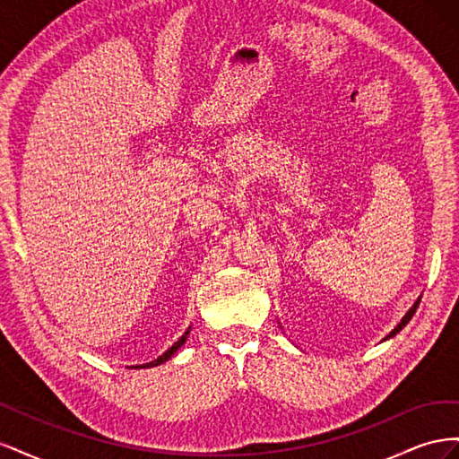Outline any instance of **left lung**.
<instances>
[{
	"instance_id": "obj_1",
	"label": "left lung",
	"mask_w": 459,
	"mask_h": 459,
	"mask_svg": "<svg viewBox=\"0 0 459 459\" xmlns=\"http://www.w3.org/2000/svg\"><path fill=\"white\" fill-rule=\"evenodd\" d=\"M418 307H420V300H418V302H415V304H413V307H411V308H410V312H408V314H406V316H404V317H402V322H400V324H398V325H396V327H394V329H393V331H391V335H386V339H391V337H393V335H396V333H398V331H400V329H402V327H404V325H406V324H408V322H410V319H411V316H413V314H415V310H418Z\"/></svg>"
}]
</instances>
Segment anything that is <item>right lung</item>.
Listing matches in <instances>:
<instances>
[{
    "instance_id": "1",
    "label": "right lung",
    "mask_w": 459,
    "mask_h": 459,
    "mask_svg": "<svg viewBox=\"0 0 459 459\" xmlns=\"http://www.w3.org/2000/svg\"><path fill=\"white\" fill-rule=\"evenodd\" d=\"M187 335H189V331H186L184 335H182V339H179L178 342H174L169 351H166L162 356H159L157 359H152V362H149V364H143V366H135V368H155V366H160V364H164L166 359L169 358H172L174 356V352L179 349V346H182L184 342H186V339H187Z\"/></svg>"
}]
</instances>
